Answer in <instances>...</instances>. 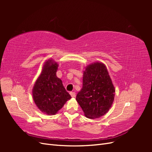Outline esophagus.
<instances>
[{
  "instance_id": "34e87169",
  "label": "esophagus",
  "mask_w": 152,
  "mask_h": 152,
  "mask_svg": "<svg viewBox=\"0 0 152 152\" xmlns=\"http://www.w3.org/2000/svg\"><path fill=\"white\" fill-rule=\"evenodd\" d=\"M70 95H71V96L72 98H75V92H70Z\"/></svg>"
}]
</instances>
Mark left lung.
<instances>
[{"label": "left lung", "instance_id": "8db88e82", "mask_svg": "<svg viewBox=\"0 0 152 152\" xmlns=\"http://www.w3.org/2000/svg\"><path fill=\"white\" fill-rule=\"evenodd\" d=\"M115 93L107 67L102 63L95 62L86 67L82 88L77 94L76 100L87 118H98L111 108Z\"/></svg>", "mask_w": 152, "mask_h": 152}]
</instances>
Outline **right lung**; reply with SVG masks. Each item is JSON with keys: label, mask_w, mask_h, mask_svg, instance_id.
<instances>
[{"label": "right lung", "mask_w": 152, "mask_h": 152, "mask_svg": "<svg viewBox=\"0 0 152 152\" xmlns=\"http://www.w3.org/2000/svg\"><path fill=\"white\" fill-rule=\"evenodd\" d=\"M58 67V64L52 59L45 61L32 90L37 107L49 115L56 114L71 98L61 80L56 76Z\"/></svg>", "instance_id": "1"}]
</instances>
